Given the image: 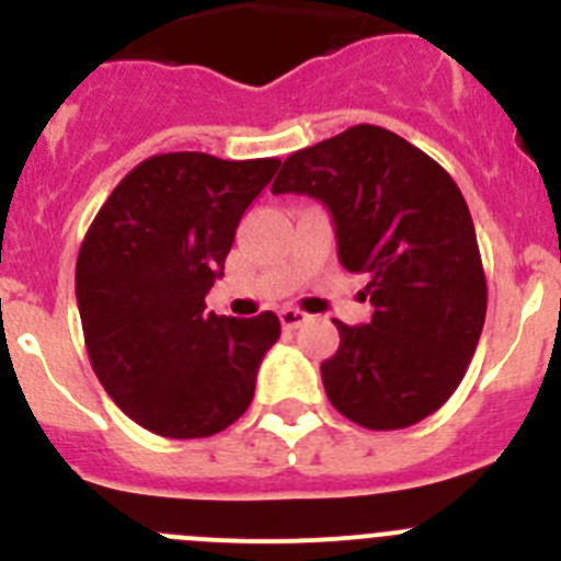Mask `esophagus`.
I'll use <instances>...</instances> for the list:
<instances>
[{"label": "esophagus", "instance_id": "1", "mask_svg": "<svg viewBox=\"0 0 561 561\" xmlns=\"http://www.w3.org/2000/svg\"><path fill=\"white\" fill-rule=\"evenodd\" d=\"M280 325H284V329H297V325H304L306 320H309V314H306V311H300V309H284L280 311Z\"/></svg>", "mask_w": 561, "mask_h": 561}]
</instances>
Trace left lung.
<instances>
[{
    "label": "left lung",
    "mask_w": 561,
    "mask_h": 561,
    "mask_svg": "<svg viewBox=\"0 0 561 561\" xmlns=\"http://www.w3.org/2000/svg\"><path fill=\"white\" fill-rule=\"evenodd\" d=\"M272 193L334 216L336 252L368 275V325H345L320 365L329 401L365 430H404L458 390L485 320V272L463 193L433 157L381 126L295 151Z\"/></svg>",
    "instance_id": "obj_1"
}]
</instances>
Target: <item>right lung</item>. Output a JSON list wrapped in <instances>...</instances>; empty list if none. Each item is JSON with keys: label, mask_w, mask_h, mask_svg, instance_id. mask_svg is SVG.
I'll return each mask as SVG.
<instances>
[{"label": "right lung", "mask_w": 561, "mask_h": 561, "mask_svg": "<svg viewBox=\"0 0 561 561\" xmlns=\"http://www.w3.org/2000/svg\"><path fill=\"white\" fill-rule=\"evenodd\" d=\"M277 165L275 157L153 153L89 225L76 264L87 354L114 404L148 433L207 438L250 408L280 320L219 317L205 295Z\"/></svg>", "instance_id": "1"}]
</instances>
